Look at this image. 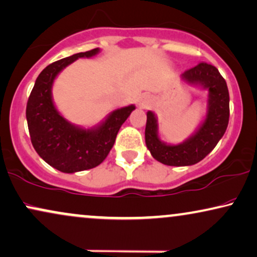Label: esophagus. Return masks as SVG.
<instances>
[{
    "instance_id": "esophagus-1",
    "label": "esophagus",
    "mask_w": 257,
    "mask_h": 257,
    "mask_svg": "<svg viewBox=\"0 0 257 257\" xmlns=\"http://www.w3.org/2000/svg\"><path fill=\"white\" fill-rule=\"evenodd\" d=\"M149 105H151V99L147 98V97L142 98L141 102H140V106H141V108H144V109H147Z\"/></svg>"
}]
</instances>
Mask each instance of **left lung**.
Masks as SVG:
<instances>
[{
    "label": "left lung",
    "mask_w": 257,
    "mask_h": 257,
    "mask_svg": "<svg viewBox=\"0 0 257 257\" xmlns=\"http://www.w3.org/2000/svg\"><path fill=\"white\" fill-rule=\"evenodd\" d=\"M191 84H200L209 89V106L205 121L192 138L184 144L168 146L158 136L157 118L147 112L146 145L155 160L168 166H190L203 160L216 147L228 128L230 108L229 90L225 79L213 65L200 63L181 74Z\"/></svg>",
    "instance_id": "1"
}]
</instances>
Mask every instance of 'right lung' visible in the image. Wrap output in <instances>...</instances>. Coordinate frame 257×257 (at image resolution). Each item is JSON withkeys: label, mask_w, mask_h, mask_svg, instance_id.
<instances>
[{"label": "right lung", "mask_w": 257, "mask_h": 257, "mask_svg": "<svg viewBox=\"0 0 257 257\" xmlns=\"http://www.w3.org/2000/svg\"><path fill=\"white\" fill-rule=\"evenodd\" d=\"M98 48L80 52L57 60L41 71L29 95L26 117L32 145L40 157L64 173L90 170L108 157L121 125L135 109L124 106L110 113L97 129H82L70 124L59 115L51 95L54 78L78 58H90Z\"/></svg>", "instance_id": "right-lung-1"}]
</instances>
